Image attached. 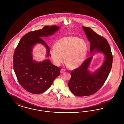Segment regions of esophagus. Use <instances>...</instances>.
<instances>
[{
    "mask_svg": "<svg viewBox=\"0 0 124 124\" xmlns=\"http://www.w3.org/2000/svg\"><path fill=\"white\" fill-rule=\"evenodd\" d=\"M65 71V69H61V70H60V72H61V73H62L64 72Z\"/></svg>",
    "mask_w": 124,
    "mask_h": 124,
    "instance_id": "obj_1",
    "label": "esophagus"
}]
</instances>
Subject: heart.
Listing matches in <instances>:
<instances>
[{
	"label": "heart",
	"mask_w": 124,
	"mask_h": 124,
	"mask_svg": "<svg viewBox=\"0 0 124 124\" xmlns=\"http://www.w3.org/2000/svg\"><path fill=\"white\" fill-rule=\"evenodd\" d=\"M88 46L86 41L77 37L63 38L57 42L55 47L50 50V55L57 66L65 61L72 68H76L82 64L86 58Z\"/></svg>",
	"instance_id": "b5f03b06"
}]
</instances>
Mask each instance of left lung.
Wrapping results in <instances>:
<instances>
[{"instance_id": "left-lung-1", "label": "left lung", "mask_w": 124, "mask_h": 124, "mask_svg": "<svg viewBox=\"0 0 124 124\" xmlns=\"http://www.w3.org/2000/svg\"><path fill=\"white\" fill-rule=\"evenodd\" d=\"M82 28L91 43L90 53H103L105 59L100 67L94 72L88 70L93 56L85 60L80 67L71 71L68 87L73 94L79 97L87 96L96 93L105 82L112 64V53L106 39L89 27Z\"/></svg>"}]
</instances>
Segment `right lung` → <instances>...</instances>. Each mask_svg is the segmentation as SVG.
<instances>
[{"label":"right lung","mask_w":124,"mask_h":124,"mask_svg":"<svg viewBox=\"0 0 124 124\" xmlns=\"http://www.w3.org/2000/svg\"><path fill=\"white\" fill-rule=\"evenodd\" d=\"M59 28L56 25H46L42 29L29 32L21 38L15 50L14 70L21 86L30 93L45 92L60 74V68L49 59L37 62L33 60L32 53L33 48L40 43L46 48V57L51 56L49 48L41 38L53 35Z\"/></svg>","instance_id":"1"}]
</instances>
